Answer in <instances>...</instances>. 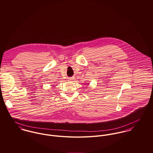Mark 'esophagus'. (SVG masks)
Segmentation results:
<instances>
[{
	"label": "esophagus",
	"instance_id": "esophagus-1",
	"mask_svg": "<svg viewBox=\"0 0 153 153\" xmlns=\"http://www.w3.org/2000/svg\"><path fill=\"white\" fill-rule=\"evenodd\" d=\"M74 80V78L73 77H71L70 79V81H73Z\"/></svg>",
	"mask_w": 153,
	"mask_h": 153
}]
</instances>
